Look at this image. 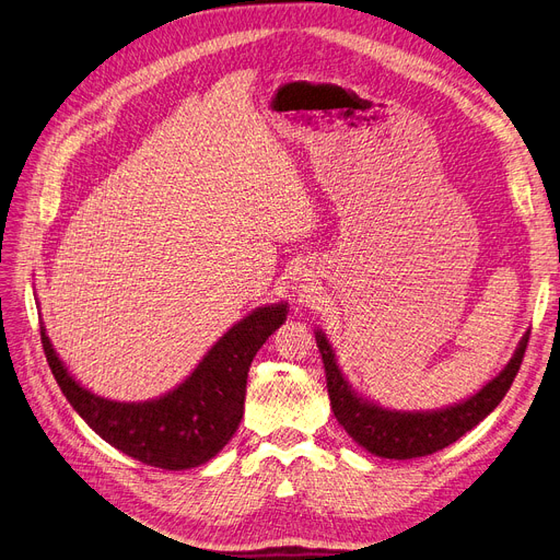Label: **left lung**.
Listing matches in <instances>:
<instances>
[{
  "label": "left lung",
  "mask_w": 560,
  "mask_h": 560,
  "mask_svg": "<svg viewBox=\"0 0 560 560\" xmlns=\"http://www.w3.org/2000/svg\"><path fill=\"white\" fill-rule=\"evenodd\" d=\"M528 337L530 332L522 337L501 374L491 378L480 392L439 410H389L360 397L341 374L332 343L327 341L323 329H316V346L325 364L329 404L348 436L376 457L416 459L459 441L503 401L512 381L520 374Z\"/></svg>",
  "instance_id": "8db88e82"
}]
</instances>
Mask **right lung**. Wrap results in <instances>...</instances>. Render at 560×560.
<instances>
[{
	"mask_svg": "<svg viewBox=\"0 0 560 560\" xmlns=\"http://www.w3.org/2000/svg\"><path fill=\"white\" fill-rule=\"evenodd\" d=\"M288 302L254 308L205 353L175 389L150 401H110L82 387L40 325L52 376L78 416L129 457L163 470L196 468L233 439L244 412L246 376L260 346L285 323Z\"/></svg>",
	"mask_w": 560,
	"mask_h": 560,
	"instance_id": "obj_1",
	"label": "right lung"
}]
</instances>
